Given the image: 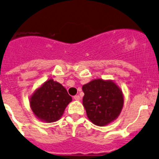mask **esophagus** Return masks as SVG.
<instances>
[{
	"label": "esophagus",
	"instance_id": "1",
	"mask_svg": "<svg viewBox=\"0 0 159 159\" xmlns=\"http://www.w3.org/2000/svg\"><path fill=\"white\" fill-rule=\"evenodd\" d=\"M73 98H74V99L76 101H80V95H75V96H73Z\"/></svg>",
	"mask_w": 159,
	"mask_h": 159
}]
</instances>
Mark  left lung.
<instances>
[{
	"mask_svg": "<svg viewBox=\"0 0 159 159\" xmlns=\"http://www.w3.org/2000/svg\"><path fill=\"white\" fill-rule=\"evenodd\" d=\"M83 105L89 120L104 127L120 115L124 97L120 86L111 80L95 79L83 85Z\"/></svg>",
	"mask_w": 159,
	"mask_h": 159,
	"instance_id": "obj_1",
	"label": "left lung"
}]
</instances>
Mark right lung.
I'll return each mask as SVG.
<instances>
[{
  "label": "right lung",
  "instance_id": "right-lung-1",
  "mask_svg": "<svg viewBox=\"0 0 159 159\" xmlns=\"http://www.w3.org/2000/svg\"><path fill=\"white\" fill-rule=\"evenodd\" d=\"M72 97L61 83L49 79L34 91L30 105L34 115L40 120L53 123L61 119Z\"/></svg>",
  "mask_w": 159,
  "mask_h": 159
}]
</instances>
